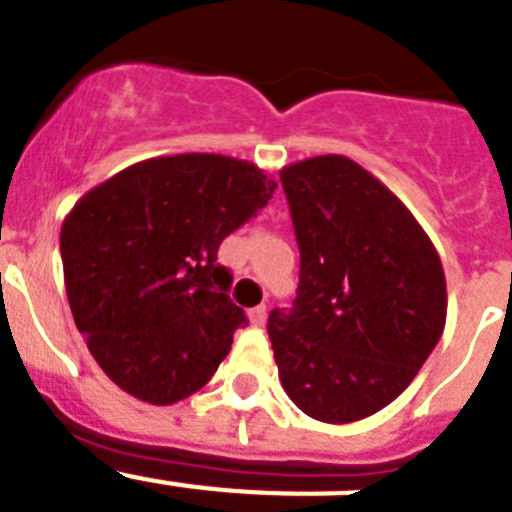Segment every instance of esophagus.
<instances>
[{
	"instance_id": "34e87169",
	"label": "esophagus",
	"mask_w": 512,
	"mask_h": 512,
	"mask_svg": "<svg viewBox=\"0 0 512 512\" xmlns=\"http://www.w3.org/2000/svg\"><path fill=\"white\" fill-rule=\"evenodd\" d=\"M248 320H251L253 325H264L266 323V305H259V307H253V310H248Z\"/></svg>"
}]
</instances>
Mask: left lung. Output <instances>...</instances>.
<instances>
[{
    "label": "left lung",
    "mask_w": 512,
    "mask_h": 512,
    "mask_svg": "<svg viewBox=\"0 0 512 512\" xmlns=\"http://www.w3.org/2000/svg\"><path fill=\"white\" fill-rule=\"evenodd\" d=\"M300 287L269 330L284 392L323 423H354L415 379L446 325V277L413 212L338 153L279 171Z\"/></svg>",
    "instance_id": "8db88e82"
}]
</instances>
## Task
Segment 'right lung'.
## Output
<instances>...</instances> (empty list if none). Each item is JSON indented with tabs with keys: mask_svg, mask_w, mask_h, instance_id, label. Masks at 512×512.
<instances>
[{
	"mask_svg": "<svg viewBox=\"0 0 512 512\" xmlns=\"http://www.w3.org/2000/svg\"><path fill=\"white\" fill-rule=\"evenodd\" d=\"M277 182L220 153L146 158L63 217V282L79 333L128 395L171 405L210 382L246 315L217 261Z\"/></svg>",
	"mask_w": 512,
	"mask_h": 512,
	"instance_id": "right-lung-1",
	"label": "right lung"
}]
</instances>
